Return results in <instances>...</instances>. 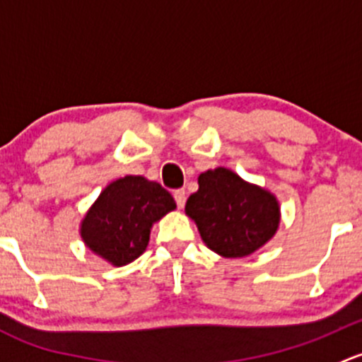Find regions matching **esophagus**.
Masks as SVG:
<instances>
[{
  "mask_svg": "<svg viewBox=\"0 0 362 362\" xmlns=\"http://www.w3.org/2000/svg\"><path fill=\"white\" fill-rule=\"evenodd\" d=\"M174 199H176V204H177V207L180 209H182L185 207V202H186V192L185 189H176V192H174Z\"/></svg>",
  "mask_w": 362,
  "mask_h": 362,
  "instance_id": "1",
  "label": "esophagus"
}]
</instances>
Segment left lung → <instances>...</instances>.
<instances>
[{
    "instance_id": "obj_1",
    "label": "left lung",
    "mask_w": 362,
    "mask_h": 362,
    "mask_svg": "<svg viewBox=\"0 0 362 362\" xmlns=\"http://www.w3.org/2000/svg\"><path fill=\"white\" fill-rule=\"evenodd\" d=\"M185 211L207 247L225 258H244L258 251L281 223L274 193L225 167L200 174L199 189L186 200Z\"/></svg>"
}]
</instances>
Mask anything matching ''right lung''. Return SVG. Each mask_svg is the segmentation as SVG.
I'll return each mask as SVG.
<instances>
[{
    "label": "right lung",
    "instance_id": "add662e5",
    "mask_svg": "<svg viewBox=\"0 0 362 362\" xmlns=\"http://www.w3.org/2000/svg\"><path fill=\"white\" fill-rule=\"evenodd\" d=\"M176 209L173 195L143 176H125L100 192L81 221L80 233L92 252L115 267L139 258L153 223Z\"/></svg>",
    "mask_w": 362,
    "mask_h": 362
}]
</instances>
